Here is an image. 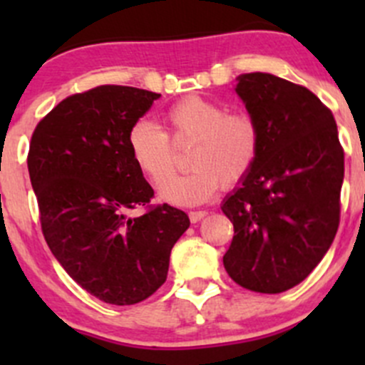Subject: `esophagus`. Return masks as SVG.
<instances>
[{
    "mask_svg": "<svg viewBox=\"0 0 365 365\" xmlns=\"http://www.w3.org/2000/svg\"><path fill=\"white\" fill-rule=\"evenodd\" d=\"M206 215H208V212H206V210H194V212L189 213V219H190V222H200V220L205 219Z\"/></svg>",
    "mask_w": 365,
    "mask_h": 365,
    "instance_id": "obj_1",
    "label": "esophagus"
}]
</instances>
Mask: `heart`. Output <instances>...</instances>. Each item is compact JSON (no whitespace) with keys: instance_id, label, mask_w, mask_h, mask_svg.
Instances as JSON below:
<instances>
[{"instance_id":"1","label":"heart","mask_w":365,"mask_h":365,"mask_svg":"<svg viewBox=\"0 0 365 365\" xmlns=\"http://www.w3.org/2000/svg\"><path fill=\"white\" fill-rule=\"evenodd\" d=\"M177 145H193L187 175L168 180L178 165V150L170 138L153 121L139 120L127 134V146L139 171L160 185L162 200L175 205H197L224 187L244 182L256 165L261 130L252 114L230 111L226 104L190 97L175 102L165 113Z\"/></svg>"}]
</instances>
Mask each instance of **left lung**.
<instances>
[{"label":"left lung","mask_w":365,"mask_h":365,"mask_svg":"<svg viewBox=\"0 0 365 365\" xmlns=\"http://www.w3.org/2000/svg\"><path fill=\"white\" fill-rule=\"evenodd\" d=\"M237 93L261 130L251 175L224 201L235 237L224 268L256 293L304 281L332 245L341 219L344 150L334 114L305 86L263 72Z\"/></svg>","instance_id":"1"}]
</instances>
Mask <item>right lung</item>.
Here are the masks:
<instances>
[{"label":"right lung","instance_id":"right-lung-1","mask_svg":"<svg viewBox=\"0 0 365 365\" xmlns=\"http://www.w3.org/2000/svg\"><path fill=\"white\" fill-rule=\"evenodd\" d=\"M159 97L116 84L70 95L38 121L29 143L43 238L70 277L106 304L152 297L190 226L182 210L150 203L153 189L127 146L130 127ZM138 205L143 215L128 217Z\"/></svg>","mask_w":365,"mask_h":365}]
</instances>
